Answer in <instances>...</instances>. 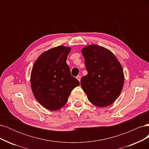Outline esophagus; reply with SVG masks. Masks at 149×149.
Instances as JSON below:
<instances>
[{
  "label": "esophagus",
  "instance_id": "obj_1",
  "mask_svg": "<svg viewBox=\"0 0 149 149\" xmlns=\"http://www.w3.org/2000/svg\"><path fill=\"white\" fill-rule=\"evenodd\" d=\"M76 78H77V79L79 81H80V80H81V76H80L79 75L76 76Z\"/></svg>",
  "mask_w": 149,
  "mask_h": 149
}]
</instances>
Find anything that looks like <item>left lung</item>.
<instances>
[{
	"label": "left lung",
	"mask_w": 149,
	"mask_h": 149,
	"mask_svg": "<svg viewBox=\"0 0 149 149\" xmlns=\"http://www.w3.org/2000/svg\"><path fill=\"white\" fill-rule=\"evenodd\" d=\"M87 75L81 85L88 100L97 107L111 105L122 91L124 82L123 68L109 49L97 45L82 49Z\"/></svg>",
	"instance_id": "1"
}]
</instances>
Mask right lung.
<instances>
[{
	"label": "right lung",
	"mask_w": 149,
	"mask_h": 149,
	"mask_svg": "<svg viewBox=\"0 0 149 149\" xmlns=\"http://www.w3.org/2000/svg\"><path fill=\"white\" fill-rule=\"evenodd\" d=\"M71 48L58 46L42 53L35 61L30 83L36 100L46 109L56 111L67 102L70 94L79 85L71 74L66 58Z\"/></svg>",
	"instance_id": "right-lung-1"
}]
</instances>
